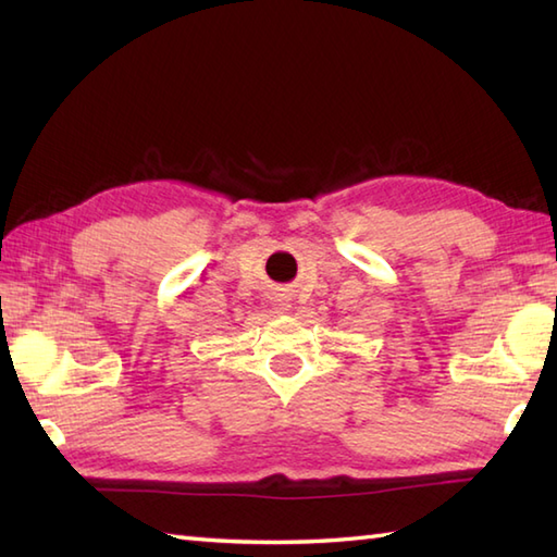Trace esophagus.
<instances>
[{"instance_id":"1","label":"esophagus","mask_w":557,"mask_h":557,"mask_svg":"<svg viewBox=\"0 0 557 557\" xmlns=\"http://www.w3.org/2000/svg\"><path fill=\"white\" fill-rule=\"evenodd\" d=\"M272 306H275V311H277V313H289V309H292L289 297H285V294H277V297H275V304H272Z\"/></svg>"}]
</instances>
